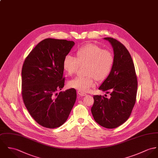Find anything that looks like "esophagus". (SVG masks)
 <instances>
[{"mask_svg":"<svg viewBox=\"0 0 158 158\" xmlns=\"http://www.w3.org/2000/svg\"><path fill=\"white\" fill-rule=\"evenodd\" d=\"M77 94H78L80 96H81V97H85V96H86V94H85V93H83V92H81V91H78V92H77Z\"/></svg>","mask_w":158,"mask_h":158,"instance_id":"esophagus-1","label":"esophagus"}]
</instances>
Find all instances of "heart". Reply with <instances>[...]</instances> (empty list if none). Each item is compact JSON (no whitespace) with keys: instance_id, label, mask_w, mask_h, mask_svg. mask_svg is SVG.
I'll list each match as a JSON object with an SVG mask.
<instances>
[{"instance_id":"b5f03b06","label":"heart","mask_w":158,"mask_h":158,"mask_svg":"<svg viewBox=\"0 0 158 158\" xmlns=\"http://www.w3.org/2000/svg\"><path fill=\"white\" fill-rule=\"evenodd\" d=\"M114 62V54L97 44L90 43L79 48L75 52V58L69 55L64 57L63 67L69 75H72L77 72L80 65L86 64L87 75L77 76L68 82V86L82 92L89 91L95 86L96 80L102 81L109 76Z\"/></svg>"}]
</instances>
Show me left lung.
<instances>
[{"label": "left lung", "mask_w": 158, "mask_h": 158, "mask_svg": "<svg viewBox=\"0 0 158 158\" xmlns=\"http://www.w3.org/2000/svg\"><path fill=\"white\" fill-rule=\"evenodd\" d=\"M104 39L114 48L115 62L98 89L110 94V97L94 95L91 112L101 126L114 129L124 123L131 114L136 100L138 81L132 58L125 46L112 37Z\"/></svg>", "instance_id": "left-lung-1"}]
</instances>
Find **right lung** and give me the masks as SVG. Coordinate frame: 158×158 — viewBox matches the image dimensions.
Masks as SVG:
<instances>
[{"label": "right lung", "instance_id": "add662e5", "mask_svg": "<svg viewBox=\"0 0 158 158\" xmlns=\"http://www.w3.org/2000/svg\"><path fill=\"white\" fill-rule=\"evenodd\" d=\"M75 43L46 39L26 57L22 69V96L32 118L40 126L55 129L67 120L77 98L75 89L64 87L63 61Z\"/></svg>", "mask_w": 158, "mask_h": 158}]
</instances>
